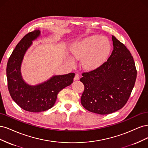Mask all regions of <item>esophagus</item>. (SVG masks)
I'll list each match as a JSON object with an SVG mask.
<instances>
[{
  "label": "esophagus",
  "instance_id": "esophagus-1",
  "mask_svg": "<svg viewBox=\"0 0 148 148\" xmlns=\"http://www.w3.org/2000/svg\"><path fill=\"white\" fill-rule=\"evenodd\" d=\"M74 80H79V74H76L75 75V77H74Z\"/></svg>",
  "mask_w": 148,
  "mask_h": 148
}]
</instances>
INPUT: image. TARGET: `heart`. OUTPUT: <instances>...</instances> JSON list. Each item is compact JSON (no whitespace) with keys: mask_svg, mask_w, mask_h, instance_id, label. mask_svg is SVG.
<instances>
[{"mask_svg":"<svg viewBox=\"0 0 148 148\" xmlns=\"http://www.w3.org/2000/svg\"><path fill=\"white\" fill-rule=\"evenodd\" d=\"M111 45L105 37L93 35L78 40L73 45L71 51L76 60H82L85 69L93 70L102 65L110 54Z\"/></svg>","mask_w":148,"mask_h":148,"instance_id":"obj_1","label":"heart"}]
</instances>
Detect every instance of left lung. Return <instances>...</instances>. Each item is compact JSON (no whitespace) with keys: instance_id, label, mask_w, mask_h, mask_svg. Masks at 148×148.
Here are the masks:
<instances>
[{"instance_id":"obj_1","label":"left lung","mask_w":148,"mask_h":148,"mask_svg":"<svg viewBox=\"0 0 148 148\" xmlns=\"http://www.w3.org/2000/svg\"><path fill=\"white\" fill-rule=\"evenodd\" d=\"M113 50L99 68L82 74L84 85L81 104L90 112L106 115L124 106L136 79V69L130 51L112 36Z\"/></svg>"}]
</instances>
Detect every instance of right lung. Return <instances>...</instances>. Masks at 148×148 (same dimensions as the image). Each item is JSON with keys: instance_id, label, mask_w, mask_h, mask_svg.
Masks as SVG:
<instances>
[{"instance_id": "add662e5", "label": "right lung", "mask_w": 148, "mask_h": 148, "mask_svg": "<svg viewBox=\"0 0 148 148\" xmlns=\"http://www.w3.org/2000/svg\"><path fill=\"white\" fill-rule=\"evenodd\" d=\"M41 36V31L28 33L18 43L8 59L7 66L8 88L10 96L23 109L32 112L48 110L53 106L62 89L73 82L74 73L54 75L35 85L27 84L21 75V64L26 51Z\"/></svg>"}]
</instances>
